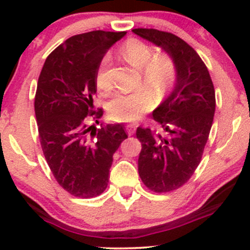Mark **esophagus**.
Returning <instances> with one entry per match:
<instances>
[{"instance_id":"obj_1","label":"esophagus","mask_w":250,"mask_h":250,"mask_svg":"<svg viewBox=\"0 0 250 250\" xmlns=\"http://www.w3.org/2000/svg\"><path fill=\"white\" fill-rule=\"evenodd\" d=\"M127 131H128L129 135H133L135 133V127H134V125H127Z\"/></svg>"}]
</instances>
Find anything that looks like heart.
<instances>
[{
    "label": "heart",
    "instance_id": "b5f03b06",
    "mask_svg": "<svg viewBox=\"0 0 250 250\" xmlns=\"http://www.w3.org/2000/svg\"><path fill=\"white\" fill-rule=\"evenodd\" d=\"M121 53L131 65L141 70L143 83L156 95L165 96L174 87L177 68L170 56H155L154 48L137 39L125 41ZM108 63L109 56H103L95 75L97 88L103 91L111 88ZM148 89L143 87L131 93L117 94L108 105L109 117L116 122H134L141 119L155 105L154 94Z\"/></svg>",
    "mask_w": 250,
    "mask_h": 250
}]
</instances>
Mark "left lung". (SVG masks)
I'll return each instance as SVG.
<instances>
[{
	"instance_id": "8db88e82",
	"label": "left lung",
	"mask_w": 250,
	"mask_h": 250,
	"mask_svg": "<svg viewBox=\"0 0 250 250\" xmlns=\"http://www.w3.org/2000/svg\"><path fill=\"white\" fill-rule=\"evenodd\" d=\"M133 33L161 47L174 60L177 79L174 90L153 113L161 130L139 127L142 145L139 174L155 193L182 187L202 159L215 114V89L199 54L168 31L137 28Z\"/></svg>"
}]
</instances>
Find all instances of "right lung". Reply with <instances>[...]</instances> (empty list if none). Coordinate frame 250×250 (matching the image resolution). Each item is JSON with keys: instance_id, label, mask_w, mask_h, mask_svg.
I'll return each instance as SVG.
<instances>
[{"instance_id": "add662e5", "label": "right lung", "mask_w": 250, "mask_h": 250, "mask_svg": "<svg viewBox=\"0 0 250 250\" xmlns=\"http://www.w3.org/2000/svg\"><path fill=\"white\" fill-rule=\"evenodd\" d=\"M125 35L95 30L69 37L49 54L37 82L34 107L43 155L57 183L81 199L105 190L113 155L128 137L122 125L91 123L103 115L93 104L96 70Z\"/></svg>"}]
</instances>
